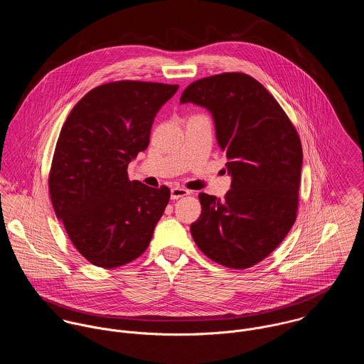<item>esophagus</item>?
<instances>
[{"mask_svg":"<svg viewBox=\"0 0 364 364\" xmlns=\"http://www.w3.org/2000/svg\"><path fill=\"white\" fill-rule=\"evenodd\" d=\"M191 195V191L185 189V188H179V186H175L171 189V199L172 200H176V199H181V198H185Z\"/></svg>","mask_w":364,"mask_h":364,"instance_id":"obj_1","label":"esophagus"}]
</instances>
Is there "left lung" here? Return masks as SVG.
<instances>
[{
    "mask_svg": "<svg viewBox=\"0 0 364 364\" xmlns=\"http://www.w3.org/2000/svg\"><path fill=\"white\" fill-rule=\"evenodd\" d=\"M211 112L231 189L223 200L200 193L191 225L200 251L231 269H248L289 234L299 208L303 149L289 116L248 74L223 73L192 82L181 104Z\"/></svg>",
    "mask_w": 364,
    "mask_h": 364,
    "instance_id": "8db88e82",
    "label": "left lung"
}]
</instances>
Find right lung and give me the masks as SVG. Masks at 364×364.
<instances>
[{
    "mask_svg": "<svg viewBox=\"0 0 364 364\" xmlns=\"http://www.w3.org/2000/svg\"><path fill=\"white\" fill-rule=\"evenodd\" d=\"M178 85L114 81L91 90L71 109L53 156V208L92 264L113 269L149 247L169 202L166 186L130 181L129 162L150 143L156 112Z\"/></svg>",
    "mask_w": 364,
    "mask_h": 364,
    "instance_id": "right-lung-1",
    "label": "right lung"
}]
</instances>
